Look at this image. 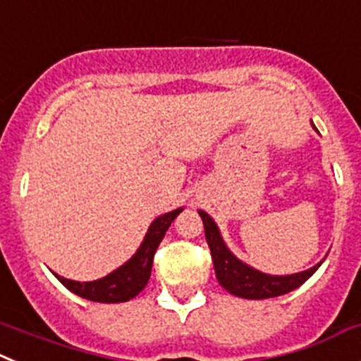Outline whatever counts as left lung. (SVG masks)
<instances>
[{
    "mask_svg": "<svg viewBox=\"0 0 361 361\" xmlns=\"http://www.w3.org/2000/svg\"><path fill=\"white\" fill-rule=\"evenodd\" d=\"M200 216H202L203 227H205V240L209 243V249H211L216 278H218L219 285L231 294H234V296L247 298V300H265V298L281 296V294L290 293V290L298 289L302 283H305L322 265V262H319L316 263L314 267L307 269V271L287 276H272L256 271L250 265L238 259L227 249V245L224 243V238L219 234L218 225L214 224V219L211 216L207 214L205 211H200Z\"/></svg>",
    "mask_w": 361,
    "mask_h": 361,
    "instance_id": "8db88e82",
    "label": "left lung"
}]
</instances>
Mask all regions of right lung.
Returning <instances> with one entry per match:
<instances>
[{
  "mask_svg": "<svg viewBox=\"0 0 361 361\" xmlns=\"http://www.w3.org/2000/svg\"><path fill=\"white\" fill-rule=\"evenodd\" d=\"M183 209H176V211L161 214L150 224L149 231H147L145 238H143L142 245L136 250V255L123 263L121 267L112 271L111 274H106L105 278L94 281H74L61 278V276L54 274L61 283L67 287L71 293L78 294V296L90 300V302L99 303H120L133 300L134 296L142 293L145 289L147 281L150 278V271H152V259H154V252L158 245L161 243L163 236L167 233V228L176 219V216Z\"/></svg>",
  "mask_w": 361,
  "mask_h": 361,
  "instance_id": "1",
  "label": "right lung"
}]
</instances>
